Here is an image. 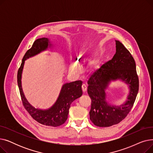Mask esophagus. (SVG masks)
<instances>
[{
    "instance_id": "34e87169",
    "label": "esophagus",
    "mask_w": 153,
    "mask_h": 153,
    "mask_svg": "<svg viewBox=\"0 0 153 153\" xmlns=\"http://www.w3.org/2000/svg\"><path fill=\"white\" fill-rule=\"evenodd\" d=\"M82 90L83 92H86V91H87V87H86V85L85 84H82Z\"/></svg>"
}]
</instances>
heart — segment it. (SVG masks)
<instances>
[{"label": "heart", "mask_w": 153, "mask_h": 153, "mask_svg": "<svg viewBox=\"0 0 153 153\" xmlns=\"http://www.w3.org/2000/svg\"><path fill=\"white\" fill-rule=\"evenodd\" d=\"M99 68V61L98 60L91 61L88 64V72L90 74H93L97 71ZM70 69L72 72L74 73H78L80 71L78 64L76 62H73L71 64Z\"/></svg>", "instance_id": "1"}]
</instances>
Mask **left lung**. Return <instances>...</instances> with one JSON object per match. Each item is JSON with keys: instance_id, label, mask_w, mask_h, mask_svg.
<instances>
[{"instance_id": "left-lung-1", "label": "left lung", "mask_w": 153, "mask_h": 153, "mask_svg": "<svg viewBox=\"0 0 153 153\" xmlns=\"http://www.w3.org/2000/svg\"><path fill=\"white\" fill-rule=\"evenodd\" d=\"M116 53L113 58L101 66L88 80L87 92L91 99L89 111L92 122L99 127L118 124L131 110L139 89V80L132 55L119 41L115 40ZM120 79L126 83L129 93L120 106L106 101V90L111 82Z\"/></svg>"}]
</instances>
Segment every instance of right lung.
<instances>
[{"mask_svg":"<svg viewBox=\"0 0 153 153\" xmlns=\"http://www.w3.org/2000/svg\"><path fill=\"white\" fill-rule=\"evenodd\" d=\"M51 46L49 38H42L35 40L31 48L23 56L18 71L17 82L23 105L31 117L42 125L56 127L62 125L66 121L71 104L82 95V81H76L63 84L54 105L45 110L35 108L32 106L27 100L22 87V75L25 60L46 51Z\"/></svg>","mask_w":153,"mask_h":153,"instance_id":"1","label":"right lung"}]
</instances>
